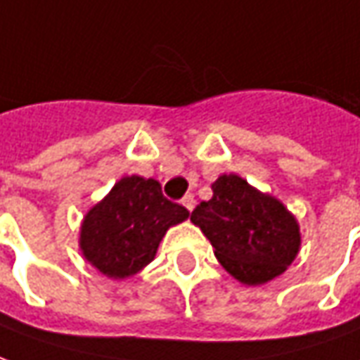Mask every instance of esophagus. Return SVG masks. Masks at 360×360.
I'll use <instances>...</instances> for the list:
<instances>
[{"instance_id":"1","label":"esophagus","mask_w":360,"mask_h":360,"mask_svg":"<svg viewBox=\"0 0 360 360\" xmlns=\"http://www.w3.org/2000/svg\"><path fill=\"white\" fill-rule=\"evenodd\" d=\"M181 205L185 206L188 212H191V210L195 208V198H193V195H185V197H183V200H181Z\"/></svg>"}]
</instances>
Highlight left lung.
<instances>
[{
	"label": "left lung",
	"mask_w": 360,
	"mask_h": 360,
	"mask_svg": "<svg viewBox=\"0 0 360 360\" xmlns=\"http://www.w3.org/2000/svg\"><path fill=\"white\" fill-rule=\"evenodd\" d=\"M216 259L243 285H265L283 275L300 250V228L286 206L240 175H220L212 198L193 210Z\"/></svg>",
	"instance_id": "obj_1"
}]
</instances>
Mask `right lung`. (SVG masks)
<instances>
[{
	"label": "right lung",
	"mask_w": 360,
	"mask_h": 360,
	"mask_svg": "<svg viewBox=\"0 0 360 360\" xmlns=\"http://www.w3.org/2000/svg\"><path fill=\"white\" fill-rule=\"evenodd\" d=\"M187 218V208L163 197L155 179L122 177L85 214L79 248L103 275L127 278L144 269L155 257L165 232Z\"/></svg>",
	"instance_id": "right-lung-1"
}]
</instances>
